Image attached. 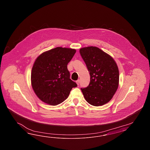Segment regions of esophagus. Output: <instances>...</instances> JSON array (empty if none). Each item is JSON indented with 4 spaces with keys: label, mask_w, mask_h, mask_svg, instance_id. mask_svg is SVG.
Here are the masks:
<instances>
[{
    "label": "esophagus",
    "mask_w": 150,
    "mask_h": 150,
    "mask_svg": "<svg viewBox=\"0 0 150 150\" xmlns=\"http://www.w3.org/2000/svg\"><path fill=\"white\" fill-rule=\"evenodd\" d=\"M76 83H77V85H79V80H76Z\"/></svg>",
    "instance_id": "34e87169"
}]
</instances>
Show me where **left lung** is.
<instances>
[{
  "label": "left lung",
  "instance_id": "obj_1",
  "mask_svg": "<svg viewBox=\"0 0 150 150\" xmlns=\"http://www.w3.org/2000/svg\"><path fill=\"white\" fill-rule=\"evenodd\" d=\"M80 54L89 71L90 83L81 90L91 105H105L112 99L118 87L119 71L114 59L96 47L81 48Z\"/></svg>",
  "mask_w": 150,
  "mask_h": 150
}]
</instances>
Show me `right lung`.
<instances>
[{
    "instance_id": "right-lung-1",
    "label": "right lung",
    "mask_w": 150,
    "mask_h": 150,
    "mask_svg": "<svg viewBox=\"0 0 150 150\" xmlns=\"http://www.w3.org/2000/svg\"><path fill=\"white\" fill-rule=\"evenodd\" d=\"M76 52L74 49L57 47L42 53L35 60L31 83L36 95L43 102L52 105L60 104L77 86L70 78L67 67Z\"/></svg>"
}]
</instances>
